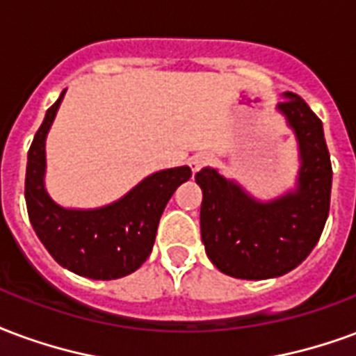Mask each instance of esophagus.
Masks as SVG:
<instances>
[{"instance_id":"1","label":"esophagus","mask_w":356,"mask_h":356,"mask_svg":"<svg viewBox=\"0 0 356 356\" xmlns=\"http://www.w3.org/2000/svg\"><path fill=\"white\" fill-rule=\"evenodd\" d=\"M207 162H209V156L207 154H194V156L191 158V170L196 173V171H200L204 165H207Z\"/></svg>"}]
</instances>
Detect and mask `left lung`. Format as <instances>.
<instances>
[{
    "label": "left lung",
    "instance_id": "left-lung-1",
    "mask_svg": "<svg viewBox=\"0 0 356 356\" xmlns=\"http://www.w3.org/2000/svg\"><path fill=\"white\" fill-rule=\"evenodd\" d=\"M298 143L296 186L279 198L257 200L215 168L196 173L204 200L200 228L205 252L218 270L238 279L285 275L317 245L330 209L332 165L323 122L298 94L277 104Z\"/></svg>",
    "mask_w": 356,
    "mask_h": 356
}]
</instances>
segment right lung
Returning a JSON list of instances; mask_svg holds the SVG:
<instances>
[{
  "label": "right lung",
  "instance_id": "right-lung-1",
  "mask_svg": "<svg viewBox=\"0 0 356 356\" xmlns=\"http://www.w3.org/2000/svg\"><path fill=\"white\" fill-rule=\"evenodd\" d=\"M64 94L47 111L28 151L24 194L30 222L44 249L65 270L102 281L124 277L149 259L165 204L192 171L188 165L156 171L122 198L96 209L56 204L44 188V141Z\"/></svg>",
  "mask_w": 356,
  "mask_h": 356
}]
</instances>
